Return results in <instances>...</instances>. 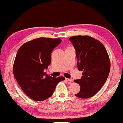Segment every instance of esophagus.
<instances>
[{"instance_id":"esophagus-1","label":"esophagus","mask_w":123,"mask_h":123,"mask_svg":"<svg viewBox=\"0 0 123 123\" xmlns=\"http://www.w3.org/2000/svg\"><path fill=\"white\" fill-rule=\"evenodd\" d=\"M66 80L69 82H72L73 81V80L72 79H67V78H66Z\"/></svg>"}]
</instances>
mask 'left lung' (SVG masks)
Here are the masks:
<instances>
[{
	"label": "left lung",
	"mask_w": 123,
	"mask_h": 123,
	"mask_svg": "<svg viewBox=\"0 0 123 123\" xmlns=\"http://www.w3.org/2000/svg\"><path fill=\"white\" fill-rule=\"evenodd\" d=\"M69 40L76 52L77 67L83 71L81 79L74 82L80 91L75 95L81 98L94 96L106 82L110 70V61L105 48L101 42L91 37H71Z\"/></svg>",
	"instance_id": "1"
}]
</instances>
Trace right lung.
I'll return each instance as SVG.
<instances>
[{"instance_id":"right-lung-1","label":"right lung","mask_w":123,"mask_h":123,"mask_svg":"<svg viewBox=\"0 0 123 123\" xmlns=\"http://www.w3.org/2000/svg\"><path fill=\"white\" fill-rule=\"evenodd\" d=\"M61 39L40 37L25 43L19 50L13 64V74L24 92L36 101L52 96L59 82L65 78L53 77L44 72L51 63V53L61 43Z\"/></svg>"}]
</instances>
